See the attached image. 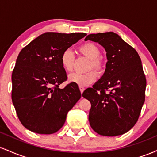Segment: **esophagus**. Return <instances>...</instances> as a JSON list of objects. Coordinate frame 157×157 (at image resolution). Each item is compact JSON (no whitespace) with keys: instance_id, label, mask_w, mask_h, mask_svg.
I'll return each instance as SVG.
<instances>
[{"instance_id":"esophagus-1","label":"esophagus","mask_w":157,"mask_h":157,"mask_svg":"<svg viewBox=\"0 0 157 157\" xmlns=\"http://www.w3.org/2000/svg\"><path fill=\"white\" fill-rule=\"evenodd\" d=\"M84 90H85V88H84V87H80V91L81 94H82V93H83Z\"/></svg>"}]
</instances>
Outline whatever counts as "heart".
Here are the masks:
<instances>
[{
    "mask_svg": "<svg viewBox=\"0 0 157 157\" xmlns=\"http://www.w3.org/2000/svg\"><path fill=\"white\" fill-rule=\"evenodd\" d=\"M78 51L81 55L90 59L88 69L90 70L93 68L99 74L103 72L105 70V63L102 59L99 57L100 55V50L96 45L92 43H86L81 45L78 48ZM74 62L75 57L72 52L70 49L65 50L60 57V63L63 68L68 72L71 71L73 69ZM96 77V73L94 71H90L86 73L74 72L70 74L68 80L70 82L78 85L80 87H86L92 83Z\"/></svg>",
    "mask_w": 157,
    "mask_h": 157,
    "instance_id": "1",
    "label": "heart"
}]
</instances>
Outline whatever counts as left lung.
Masks as SVG:
<instances>
[{
    "label": "left lung",
    "mask_w": 157,
    "mask_h": 157,
    "mask_svg": "<svg viewBox=\"0 0 157 157\" xmlns=\"http://www.w3.org/2000/svg\"><path fill=\"white\" fill-rule=\"evenodd\" d=\"M88 40L103 46L108 60L102 77L82 93L91 105L90 125L102 136L122 135L137 122L145 102L146 79L141 59L114 32L91 34Z\"/></svg>",
    "instance_id": "left-lung-1"
}]
</instances>
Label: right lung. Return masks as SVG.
<instances>
[{"instance_id": "1", "label": "right lung", "mask_w": 157, "mask_h": 157, "mask_svg": "<svg viewBox=\"0 0 157 157\" xmlns=\"http://www.w3.org/2000/svg\"><path fill=\"white\" fill-rule=\"evenodd\" d=\"M86 35L46 32L19 53L12 75V100L26 129L52 134L64 125L68 111L80 100L81 93L72 83L59 88L67 79L60 57Z\"/></svg>"}]
</instances>
